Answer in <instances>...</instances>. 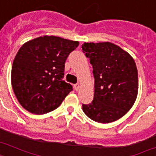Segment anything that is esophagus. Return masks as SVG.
<instances>
[{
	"label": "esophagus",
	"mask_w": 156,
	"mask_h": 156,
	"mask_svg": "<svg viewBox=\"0 0 156 156\" xmlns=\"http://www.w3.org/2000/svg\"><path fill=\"white\" fill-rule=\"evenodd\" d=\"M79 88H80V85H79L78 83H77V84L74 85V89H75V90H79Z\"/></svg>",
	"instance_id": "obj_1"
}]
</instances>
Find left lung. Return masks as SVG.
I'll use <instances>...</instances> for the list:
<instances>
[{
  "mask_svg": "<svg viewBox=\"0 0 156 156\" xmlns=\"http://www.w3.org/2000/svg\"><path fill=\"white\" fill-rule=\"evenodd\" d=\"M95 78L94 100L83 104L84 113L99 123H110L133 107L138 91V69L128 52L110 42L84 43Z\"/></svg>",
  "mask_w": 156,
  "mask_h": 156,
  "instance_id": "obj_1",
  "label": "left lung"
}]
</instances>
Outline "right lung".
Listing matches in <instances>:
<instances>
[{"label":"right lung","mask_w":156,"mask_h":156,"mask_svg":"<svg viewBox=\"0 0 156 156\" xmlns=\"http://www.w3.org/2000/svg\"><path fill=\"white\" fill-rule=\"evenodd\" d=\"M78 41L44 35L26 42L18 50L11 70V84L19 104L41 115L57 108L72 89L62 81L65 63Z\"/></svg>","instance_id":"obj_1"}]
</instances>
